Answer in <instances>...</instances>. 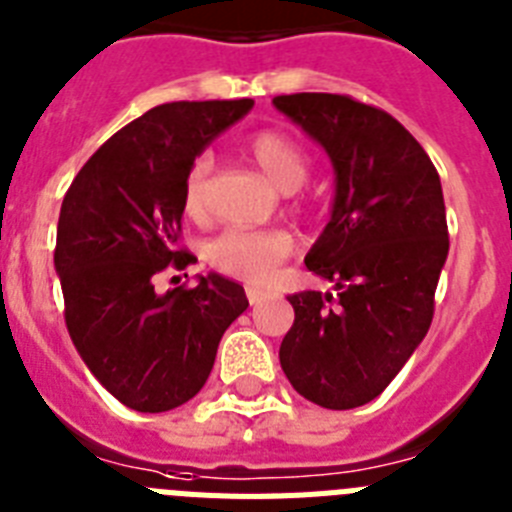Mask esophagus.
I'll return each mask as SVG.
<instances>
[{"label": "esophagus", "mask_w": 512, "mask_h": 512, "mask_svg": "<svg viewBox=\"0 0 512 512\" xmlns=\"http://www.w3.org/2000/svg\"><path fill=\"white\" fill-rule=\"evenodd\" d=\"M265 296H268V293L260 291V288H247V299H250L252 306L262 304V301H265Z\"/></svg>", "instance_id": "34e87169"}]
</instances>
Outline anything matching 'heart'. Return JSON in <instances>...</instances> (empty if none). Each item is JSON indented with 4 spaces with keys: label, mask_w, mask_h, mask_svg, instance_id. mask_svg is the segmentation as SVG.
<instances>
[{
    "label": "heart",
    "mask_w": 512,
    "mask_h": 512,
    "mask_svg": "<svg viewBox=\"0 0 512 512\" xmlns=\"http://www.w3.org/2000/svg\"><path fill=\"white\" fill-rule=\"evenodd\" d=\"M247 154L283 193H293L309 180V159L304 149L286 133L257 131L247 141ZM211 172V154H198L185 172L182 211L188 213L190 219L206 216ZM291 250V234L281 229H226L208 242L206 260L229 278L262 286L273 278L278 265L291 255Z\"/></svg>",
    "instance_id": "1"
}]
</instances>
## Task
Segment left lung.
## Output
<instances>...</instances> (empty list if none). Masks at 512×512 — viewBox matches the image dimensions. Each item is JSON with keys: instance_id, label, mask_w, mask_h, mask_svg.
Wrapping results in <instances>:
<instances>
[{"instance_id": "left-lung-1", "label": "left lung", "mask_w": 512, "mask_h": 512, "mask_svg": "<svg viewBox=\"0 0 512 512\" xmlns=\"http://www.w3.org/2000/svg\"><path fill=\"white\" fill-rule=\"evenodd\" d=\"M273 105L324 146L335 203L306 268L335 293H291L281 342L291 386L327 410H353L391 384L428 335L448 255L441 177L407 128L348 95L296 92Z\"/></svg>"}]
</instances>
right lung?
<instances>
[{
  "instance_id": "1",
  "label": "right lung",
  "mask_w": 512,
  "mask_h": 512,
  "mask_svg": "<svg viewBox=\"0 0 512 512\" xmlns=\"http://www.w3.org/2000/svg\"><path fill=\"white\" fill-rule=\"evenodd\" d=\"M252 105L182 100L146 110L87 159L64 195L53 265L66 330L92 376L136 412L193 399L221 335L250 306L224 275H201L164 296L154 281L193 262L177 247L190 162Z\"/></svg>"
}]
</instances>
